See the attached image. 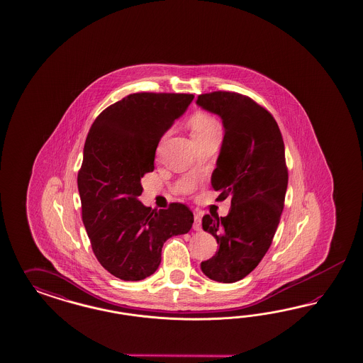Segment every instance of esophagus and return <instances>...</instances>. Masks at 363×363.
Here are the masks:
<instances>
[{
  "instance_id": "1",
  "label": "esophagus",
  "mask_w": 363,
  "mask_h": 363,
  "mask_svg": "<svg viewBox=\"0 0 363 363\" xmlns=\"http://www.w3.org/2000/svg\"><path fill=\"white\" fill-rule=\"evenodd\" d=\"M193 229L196 231H201L202 229V223H201V216L196 214L194 216V223H193Z\"/></svg>"
}]
</instances>
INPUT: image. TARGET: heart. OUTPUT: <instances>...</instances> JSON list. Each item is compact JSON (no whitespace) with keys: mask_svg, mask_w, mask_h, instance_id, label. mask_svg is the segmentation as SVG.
Returning <instances> with one entry per match:
<instances>
[{"mask_svg":"<svg viewBox=\"0 0 363 363\" xmlns=\"http://www.w3.org/2000/svg\"><path fill=\"white\" fill-rule=\"evenodd\" d=\"M216 129H220V125L213 117H210L205 113H197L190 120V130H191L193 138L205 135Z\"/></svg>","mask_w":363,"mask_h":363,"instance_id":"heart-1","label":"heart"}]
</instances>
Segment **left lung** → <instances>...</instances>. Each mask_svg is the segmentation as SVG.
<instances>
[{"mask_svg": "<svg viewBox=\"0 0 363 363\" xmlns=\"http://www.w3.org/2000/svg\"><path fill=\"white\" fill-rule=\"evenodd\" d=\"M197 105L222 120L225 135L211 186L220 199H231L226 217L202 218L218 250L201 270L213 281L233 284L253 272L273 241L289 179L285 145L273 116L246 96L206 93Z\"/></svg>", "mask_w": 363, "mask_h": 363, "instance_id": "obj_1", "label": "left lung"}]
</instances>
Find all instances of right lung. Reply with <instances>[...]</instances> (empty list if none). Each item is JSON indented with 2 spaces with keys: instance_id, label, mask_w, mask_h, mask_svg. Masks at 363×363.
<instances>
[{
  "instance_id": "right-lung-1",
  "label": "right lung",
  "mask_w": 363,
  "mask_h": 363,
  "mask_svg": "<svg viewBox=\"0 0 363 363\" xmlns=\"http://www.w3.org/2000/svg\"><path fill=\"white\" fill-rule=\"evenodd\" d=\"M194 99L193 94L135 93L110 105L93 122L77 184L82 220L93 253L110 274L141 281L161 264L170 237L194 222L182 203L145 206L141 178L154 170L160 140Z\"/></svg>"
}]
</instances>
